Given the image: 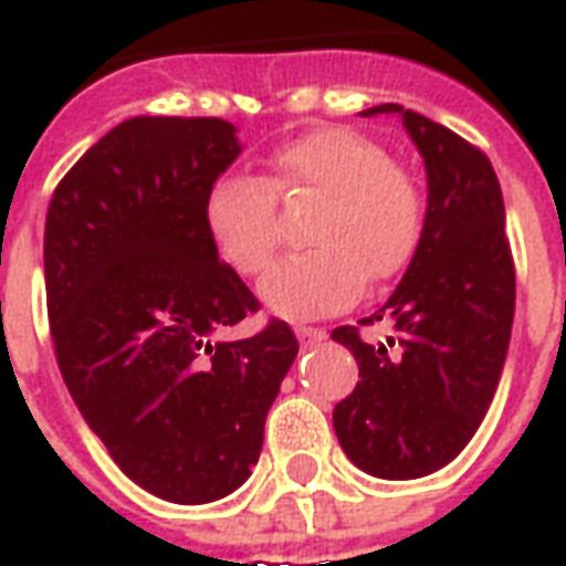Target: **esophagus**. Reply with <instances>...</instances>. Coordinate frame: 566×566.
I'll use <instances>...</instances> for the list:
<instances>
[{"mask_svg":"<svg viewBox=\"0 0 566 566\" xmlns=\"http://www.w3.org/2000/svg\"><path fill=\"white\" fill-rule=\"evenodd\" d=\"M294 333H296V338H300V345H303V347H312V345H317V342H324V338H326L324 329H317V326H296Z\"/></svg>","mask_w":566,"mask_h":566,"instance_id":"esophagus-1","label":"esophagus"}]
</instances>
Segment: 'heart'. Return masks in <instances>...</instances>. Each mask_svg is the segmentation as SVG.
<instances>
[{
    "instance_id": "obj_1",
    "label": "heart",
    "mask_w": 566,
    "mask_h": 566,
    "mask_svg": "<svg viewBox=\"0 0 566 566\" xmlns=\"http://www.w3.org/2000/svg\"><path fill=\"white\" fill-rule=\"evenodd\" d=\"M275 195L315 200L305 254L287 258L261 282V300L287 321L336 315L366 282L399 275L422 240L420 182L366 134L317 128L279 146L266 177H221L203 200V224L219 254L242 275H261L275 258L282 221Z\"/></svg>"
}]
</instances>
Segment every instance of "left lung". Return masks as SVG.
Listing matches in <instances>:
<instances>
[{
  "instance_id": "obj_1",
  "label": "left lung",
  "mask_w": 566,
  "mask_h": 566,
  "mask_svg": "<svg viewBox=\"0 0 566 566\" xmlns=\"http://www.w3.org/2000/svg\"><path fill=\"white\" fill-rule=\"evenodd\" d=\"M399 116L426 165V224L399 287L363 324L387 321L368 345L357 326L333 338L359 363L354 392L333 411L347 459L380 480L441 471L480 429L504 371L516 272L504 198L489 158L459 134L401 104L359 116Z\"/></svg>"
}]
</instances>
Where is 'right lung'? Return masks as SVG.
Segmentation results:
<instances>
[{
	"instance_id": "add662e5",
	"label": "right lung",
	"mask_w": 566,
	"mask_h": 566,
	"mask_svg": "<svg viewBox=\"0 0 566 566\" xmlns=\"http://www.w3.org/2000/svg\"><path fill=\"white\" fill-rule=\"evenodd\" d=\"M240 153L224 119L134 116L65 174L44 224L62 380L119 471L174 504L249 480L300 350L284 321L219 338L258 312L203 224L207 191Z\"/></svg>"
}]
</instances>
